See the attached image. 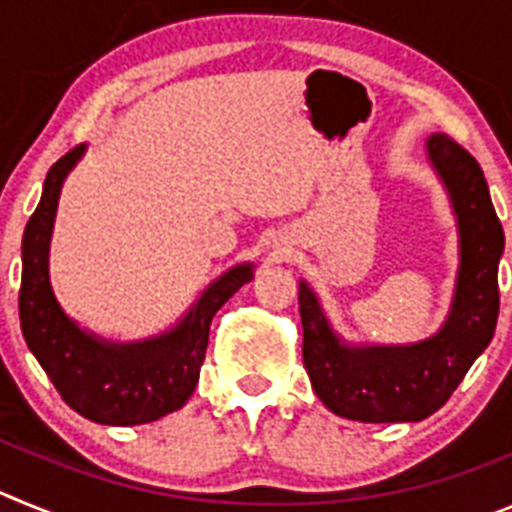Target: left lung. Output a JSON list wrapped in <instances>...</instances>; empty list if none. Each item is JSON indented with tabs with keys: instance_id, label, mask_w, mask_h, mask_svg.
<instances>
[{
	"instance_id": "obj_1",
	"label": "left lung",
	"mask_w": 512,
	"mask_h": 512,
	"mask_svg": "<svg viewBox=\"0 0 512 512\" xmlns=\"http://www.w3.org/2000/svg\"><path fill=\"white\" fill-rule=\"evenodd\" d=\"M428 156L454 202L461 264L449 320L415 346H343L318 300L300 282L302 361L330 413L361 423L423 420L446 405L469 366L490 346L500 312L497 264L505 235L482 166L449 135L428 138Z\"/></svg>"
}]
</instances>
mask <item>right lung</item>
Segmentation results:
<instances>
[{
  "label": "right lung",
  "mask_w": 512,
  "mask_h": 512,
  "mask_svg": "<svg viewBox=\"0 0 512 512\" xmlns=\"http://www.w3.org/2000/svg\"><path fill=\"white\" fill-rule=\"evenodd\" d=\"M84 146L71 148L51 166L43 197L22 235L20 325L27 348L51 377L63 402L104 425H140L174 413L192 397L205 361L215 312L246 282L251 264L235 266L212 282L187 318L164 336L140 343H107L66 318L48 279V246L58 194Z\"/></svg>",
  "instance_id": "right-lung-1"
}]
</instances>
